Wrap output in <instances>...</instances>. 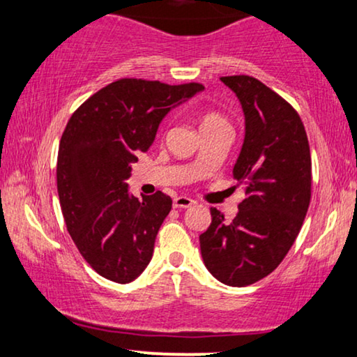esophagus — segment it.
<instances>
[{
    "instance_id": "obj_1",
    "label": "esophagus",
    "mask_w": 357,
    "mask_h": 357,
    "mask_svg": "<svg viewBox=\"0 0 357 357\" xmlns=\"http://www.w3.org/2000/svg\"><path fill=\"white\" fill-rule=\"evenodd\" d=\"M195 202L188 197H175L174 198V208H190Z\"/></svg>"
}]
</instances>
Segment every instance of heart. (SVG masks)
I'll use <instances>...</instances> for the list:
<instances>
[{
    "label": "heart",
    "instance_id": "1",
    "mask_svg": "<svg viewBox=\"0 0 357 357\" xmlns=\"http://www.w3.org/2000/svg\"><path fill=\"white\" fill-rule=\"evenodd\" d=\"M227 125H229L227 120L224 119L221 114H218V112L208 110L199 115V130L202 131L214 130V128H219V126H227Z\"/></svg>",
    "mask_w": 357,
    "mask_h": 357
}]
</instances>
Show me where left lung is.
<instances>
[{"label": "left lung", "instance_id": "8db88e82", "mask_svg": "<svg viewBox=\"0 0 357 357\" xmlns=\"http://www.w3.org/2000/svg\"><path fill=\"white\" fill-rule=\"evenodd\" d=\"M245 116V136L232 175L245 187L231 222L211 208L199 236L204 266L218 281L242 287L275 271L289 252L310 203L309 139L297 112L252 76H224Z\"/></svg>", "mask_w": 357, "mask_h": 357}]
</instances>
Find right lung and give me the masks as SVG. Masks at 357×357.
Wrapping results in <instances>:
<instances>
[{
	"mask_svg": "<svg viewBox=\"0 0 357 357\" xmlns=\"http://www.w3.org/2000/svg\"><path fill=\"white\" fill-rule=\"evenodd\" d=\"M203 89L125 77L97 91L68 121L56 162L61 213L77 250L107 280L126 284L149 265L172 199L162 192L130 195L131 164L153 144L164 116Z\"/></svg>",
	"mask_w": 357,
	"mask_h": 357,
	"instance_id": "1",
	"label": "right lung"
}]
</instances>
